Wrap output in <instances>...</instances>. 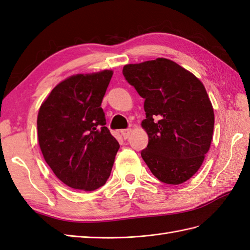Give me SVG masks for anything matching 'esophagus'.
I'll return each mask as SVG.
<instances>
[{
  "mask_svg": "<svg viewBox=\"0 0 250 250\" xmlns=\"http://www.w3.org/2000/svg\"><path fill=\"white\" fill-rule=\"evenodd\" d=\"M131 133H132V130H131V129H125V130H121V134H123V136H124V138H125V139L129 138V137H130V135H131Z\"/></svg>",
  "mask_w": 250,
  "mask_h": 250,
  "instance_id": "34e87169",
  "label": "esophagus"
}]
</instances>
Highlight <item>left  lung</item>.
<instances>
[{
  "mask_svg": "<svg viewBox=\"0 0 250 250\" xmlns=\"http://www.w3.org/2000/svg\"><path fill=\"white\" fill-rule=\"evenodd\" d=\"M127 82L145 98L143 129L149 144L142 157L157 180L180 185L193 176L213 135L214 112L202 81L174 61L126 64Z\"/></svg>",
  "mask_w": 250,
  "mask_h": 250,
  "instance_id": "left-lung-1",
  "label": "left lung"
}]
</instances>
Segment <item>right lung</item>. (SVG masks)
Segmentation results:
<instances>
[{
  "label": "right lung",
  "instance_id": "right-lung-1",
  "mask_svg": "<svg viewBox=\"0 0 250 250\" xmlns=\"http://www.w3.org/2000/svg\"><path fill=\"white\" fill-rule=\"evenodd\" d=\"M112 76L111 69L70 76L39 108L38 142L43 157L73 189L94 191L111 174L119 144L105 126L101 102Z\"/></svg>",
  "mask_w": 250,
  "mask_h": 250
}]
</instances>
